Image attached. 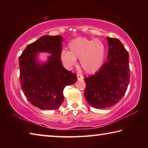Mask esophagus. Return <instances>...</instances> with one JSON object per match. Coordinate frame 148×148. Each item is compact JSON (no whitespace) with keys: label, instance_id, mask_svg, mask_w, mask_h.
I'll return each mask as SVG.
<instances>
[{"label":"esophagus","instance_id":"obj_1","mask_svg":"<svg viewBox=\"0 0 148 148\" xmlns=\"http://www.w3.org/2000/svg\"><path fill=\"white\" fill-rule=\"evenodd\" d=\"M77 79L78 80H82L84 79V76H82V75H80V74H77Z\"/></svg>","mask_w":148,"mask_h":148}]
</instances>
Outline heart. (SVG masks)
Listing matches in <instances>:
<instances>
[{
  "label": "heart",
  "instance_id": "1",
  "mask_svg": "<svg viewBox=\"0 0 148 148\" xmlns=\"http://www.w3.org/2000/svg\"><path fill=\"white\" fill-rule=\"evenodd\" d=\"M69 49L61 52V59L69 68L76 64V59L84 71L94 74L103 64L106 47L103 42L98 39H89L86 37L75 38L69 44Z\"/></svg>",
  "mask_w": 148,
  "mask_h": 148
}]
</instances>
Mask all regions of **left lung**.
Listing matches in <instances>:
<instances>
[{
    "label": "left lung",
    "mask_w": 148,
    "mask_h": 148,
    "mask_svg": "<svg viewBox=\"0 0 148 148\" xmlns=\"http://www.w3.org/2000/svg\"><path fill=\"white\" fill-rule=\"evenodd\" d=\"M107 61L94 75L85 77L84 96L96 108L117 104L126 92L130 78L129 53L118 39L107 37Z\"/></svg>",
    "instance_id": "1"
}]
</instances>
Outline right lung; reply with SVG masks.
<instances>
[{"label":"right lung","mask_w":148,"mask_h":148,"mask_svg":"<svg viewBox=\"0 0 148 148\" xmlns=\"http://www.w3.org/2000/svg\"><path fill=\"white\" fill-rule=\"evenodd\" d=\"M62 40L59 35H44L29 44L19 56L21 89L27 100L38 108H58L63 102L64 87L77 80V75L65 69L60 59ZM40 52L52 54L43 64L37 60Z\"/></svg>","instance_id":"add662e5"}]
</instances>
